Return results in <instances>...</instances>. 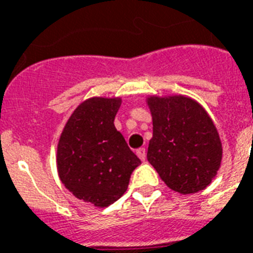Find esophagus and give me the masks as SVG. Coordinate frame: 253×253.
<instances>
[{
	"instance_id": "esophagus-1",
	"label": "esophagus",
	"mask_w": 253,
	"mask_h": 253,
	"mask_svg": "<svg viewBox=\"0 0 253 253\" xmlns=\"http://www.w3.org/2000/svg\"><path fill=\"white\" fill-rule=\"evenodd\" d=\"M136 155L139 158L140 161H146V157H147V152H146V148L144 147H140L136 150Z\"/></svg>"
}]
</instances>
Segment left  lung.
I'll list each match as a JSON object with an SVG mask.
<instances>
[{
  "instance_id": "left-lung-1",
  "label": "left lung",
  "mask_w": 253,
  "mask_h": 253,
  "mask_svg": "<svg viewBox=\"0 0 253 253\" xmlns=\"http://www.w3.org/2000/svg\"><path fill=\"white\" fill-rule=\"evenodd\" d=\"M152 138L147 161L171 190L196 194L220 169L223 147L216 126L199 102L186 95L147 96Z\"/></svg>"
}]
</instances>
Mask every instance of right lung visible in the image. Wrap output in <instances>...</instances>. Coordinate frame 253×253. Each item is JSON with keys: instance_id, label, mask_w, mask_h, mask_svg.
I'll list each match as a JSON object with an SVG mask.
<instances>
[{"instance_id": "add662e5", "label": "right lung", "mask_w": 253, "mask_h": 253, "mask_svg": "<svg viewBox=\"0 0 253 253\" xmlns=\"http://www.w3.org/2000/svg\"><path fill=\"white\" fill-rule=\"evenodd\" d=\"M119 96H92L73 111L57 146V169L71 194L95 207H109L126 192L140 159L114 126Z\"/></svg>"}]
</instances>
